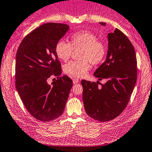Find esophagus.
<instances>
[{"instance_id":"34e87169","label":"esophagus","mask_w":152,"mask_h":152,"mask_svg":"<svg viewBox=\"0 0 152 152\" xmlns=\"http://www.w3.org/2000/svg\"><path fill=\"white\" fill-rule=\"evenodd\" d=\"M79 80L77 79V78H74V79H73V83H74V84H77V83H79Z\"/></svg>"}]
</instances>
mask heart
Returning <instances> with one entry per match:
<instances>
[{
	"label": "heart",
	"instance_id": "b5f03b06",
	"mask_svg": "<svg viewBox=\"0 0 152 152\" xmlns=\"http://www.w3.org/2000/svg\"><path fill=\"white\" fill-rule=\"evenodd\" d=\"M73 50L80 49L78 53L80 60L69 61L64 66V71L73 77H82L90 69L89 61L93 65H98L104 61L107 53V47L104 43L98 40L95 34L88 31H80L73 34L69 43L64 40L57 42L55 53L62 61H67Z\"/></svg>",
	"mask_w": 152,
	"mask_h": 152
}]
</instances>
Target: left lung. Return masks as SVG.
<instances>
[{"label":"left lung","mask_w":152,"mask_h":152,"mask_svg":"<svg viewBox=\"0 0 152 152\" xmlns=\"http://www.w3.org/2000/svg\"><path fill=\"white\" fill-rule=\"evenodd\" d=\"M105 26V22H99ZM108 51L105 61L97 68L94 76L105 84L81 81L83 102L89 117L107 122L118 117L130 100L137 80V60L134 47L118 29L108 33Z\"/></svg>","instance_id":"left-lung-1"}]
</instances>
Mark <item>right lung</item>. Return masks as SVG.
<instances>
[{"instance_id": "right-lung-1", "label": "right lung", "mask_w": 152, "mask_h": 152, "mask_svg": "<svg viewBox=\"0 0 152 152\" xmlns=\"http://www.w3.org/2000/svg\"><path fill=\"white\" fill-rule=\"evenodd\" d=\"M69 29L67 24H44L24 37L17 50L16 88L27 111L40 121H51L62 115L72 87L69 77L61 76L55 53L57 42ZM51 75L58 80L49 85L47 80Z\"/></svg>"}]
</instances>
